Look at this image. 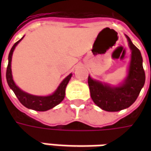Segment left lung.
<instances>
[{
    "label": "left lung",
    "mask_w": 151,
    "mask_h": 151,
    "mask_svg": "<svg viewBox=\"0 0 151 151\" xmlns=\"http://www.w3.org/2000/svg\"><path fill=\"white\" fill-rule=\"evenodd\" d=\"M126 38L132 51V56L129 74L123 84L118 87H111L88 77L92 100L107 111H118L130 107L136 101L146 81L141 52L132 43L129 36L126 35Z\"/></svg>",
    "instance_id": "left-lung-1"
}]
</instances>
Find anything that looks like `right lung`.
Instances as JSON below:
<instances>
[{
	"label": "right lung",
	"mask_w": 151,
	"mask_h": 151,
	"mask_svg": "<svg viewBox=\"0 0 151 151\" xmlns=\"http://www.w3.org/2000/svg\"><path fill=\"white\" fill-rule=\"evenodd\" d=\"M22 38L14 44V46L12 47L11 50L9 52V62L7 69H6L7 83H8L9 86L13 90V91L14 92L15 95L17 96V98L18 99L20 103L23 106H25L26 108L39 111H47L51 108H54L56 105L59 104L64 99L65 95L66 86H67L68 82L71 78L72 74L70 73L69 76H67L63 80V82L60 83V85L59 86V87L57 88L56 91L54 92L52 95H49V96H45V97L35 96V95H30V94H27L26 92L22 91V90H20L17 86L15 85L14 82L13 80V78H12L11 73L12 55H13L15 47L17 46V44L22 40Z\"/></svg>",
	"instance_id": "1"
}]
</instances>
